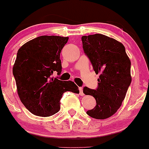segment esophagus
Instances as JSON below:
<instances>
[{
  "label": "esophagus",
  "mask_w": 149,
  "mask_h": 149,
  "mask_svg": "<svg viewBox=\"0 0 149 149\" xmlns=\"http://www.w3.org/2000/svg\"><path fill=\"white\" fill-rule=\"evenodd\" d=\"M79 94H80V95H81V96H83V95H84V93H83V88L82 87L79 88Z\"/></svg>",
  "instance_id": "1"
}]
</instances>
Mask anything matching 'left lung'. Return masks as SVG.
<instances>
[{"label": "left lung", "mask_w": 149, "mask_h": 149, "mask_svg": "<svg viewBox=\"0 0 149 149\" xmlns=\"http://www.w3.org/2000/svg\"><path fill=\"white\" fill-rule=\"evenodd\" d=\"M83 48L96 74H100L96 90L83 88V93L93 96L94 108L87 111L90 117L104 120L117 112L125 98L132 82L131 61L125 46L101 34L83 36Z\"/></svg>", "instance_id": "left-lung-1"}]
</instances>
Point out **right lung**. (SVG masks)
<instances>
[{
  "mask_svg": "<svg viewBox=\"0 0 149 149\" xmlns=\"http://www.w3.org/2000/svg\"><path fill=\"white\" fill-rule=\"evenodd\" d=\"M68 40V37L60 36H40L17 51L13 68L17 94L24 107L35 115H53L61 108L63 93H79L73 81L51 77L54 71L61 73L60 54Z\"/></svg>",
  "mask_w": 149,
  "mask_h": 149,
  "instance_id": "obj_1",
  "label": "right lung"
}]
</instances>
